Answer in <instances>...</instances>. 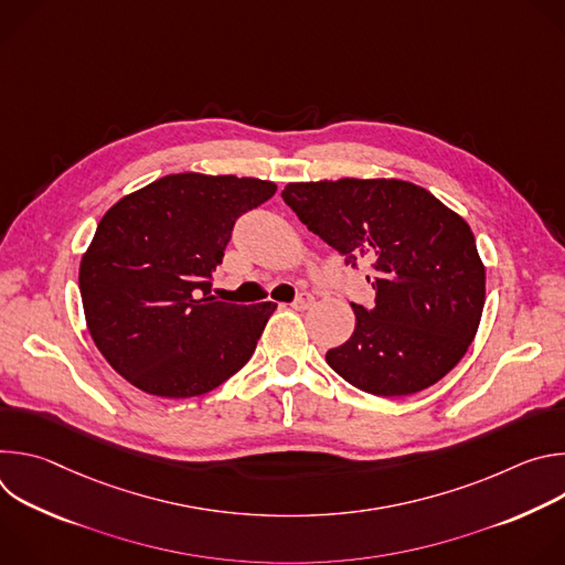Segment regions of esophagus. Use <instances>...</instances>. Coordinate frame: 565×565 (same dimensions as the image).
Masks as SVG:
<instances>
[{"label":"esophagus","instance_id":"1","mask_svg":"<svg viewBox=\"0 0 565 565\" xmlns=\"http://www.w3.org/2000/svg\"><path fill=\"white\" fill-rule=\"evenodd\" d=\"M312 301H315V297L310 295V292H299V297L290 303L295 310H306V308H310L312 306Z\"/></svg>","mask_w":565,"mask_h":565}]
</instances>
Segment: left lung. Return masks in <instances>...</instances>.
Instances as JSON below:
<instances>
[{"label":"left lung","mask_w":565,"mask_h":565,"mask_svg":"<svg viewBox=\"0 0 565 565\" xmlns=\"http://www.w3.org/2000/svg\"><path fill=\"white\" fill-rule=\"evenodd\" d=\"M281 199L347 266L371 270L375 301L351 303L355 331L327 353L329 366L382 397L445 377L476 338L486 306V266L467 221L397 179L288 183Z\"/></svg>","instance_id":"8db88e82"}]
</instances>
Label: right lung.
Here are the masks:
<instances>
[{"instance_id": "add662e5", "label": "right lung", "mask_w": 565, "mask_h": 565, "mask_svg": "<svg viewBox=\"0 0 565 565\" xmlns=\"http://www.w3.org/2000/svg\"><path fill=\"white\" fill-rule=\"evenodd\" d=\"M262 179L170 174L107 210L79 262L87 329L105 360L158 397L203 395L244 366L277 303L218 301L212 275Z\"/></svg>"}]
</instances>
